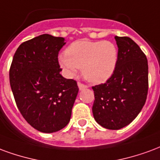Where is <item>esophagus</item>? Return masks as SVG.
Wrapping results in <instances>:
<instances>
[{"instance_id": "esophagus-1", "label": "esophagus", "mask_w": 160, "mask_h": 160, "mask_svg": "<svg viewBox=\"0 0 160 160\" xmlns=\"http://www.w3.org/2000/svg\"><path fill=\"white\" fill-rule=\"evenodd\" d=\"M78 88L80 90H82V89H85V88H88L86 85H84L83 83H81V82H78Z\"/></svg>"}]
</instances>
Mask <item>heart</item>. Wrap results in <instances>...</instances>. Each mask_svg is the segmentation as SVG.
Listing matches in <instances>:
<instances>
[{
	"label": "heart",
	"instance_id": "heart-1",
	"mask_svg": "<svg viewBox=\"0 0 160 160\" xmlns=\"http://www.w3.org/2000/svg\"><path fill=\"white\" fill-rule=\"evenodd\" d=\"M117 46L110 41H77L66 53L58 58L59 65L68 78L77 75L82 67V75L92 83H101L113 75L118 65Z\"/></svg>",
	"mask_w": 160,
	"mask_h": 160
}]
</instances>
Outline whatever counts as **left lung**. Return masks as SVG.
<instances>
[{"label": "left lung", "instance_id": "1", "mask_svg": "<svg viewBox=\"0 0 160 160\" xmlns=\"http://www.w3.org/2000/svg\"><path fill=\"white\" fill-rule=\"evenodd\" d=\"M118 65L105 83L92 87L95 121L108 129L129 124L142 111L148 90V65L140 47L127 37H115Z\"/></svg>", "mask_w": 160, "mask_h": 160}]
</instances>
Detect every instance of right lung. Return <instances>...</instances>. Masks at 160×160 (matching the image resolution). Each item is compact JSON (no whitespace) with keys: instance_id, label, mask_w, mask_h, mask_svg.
<instances>
[{"instance_id":"1","label":"right lung","mask_w":160,"mask_h":160,"mask_svg":"<svg viewBox=\"0 0 160 160\" xmlns=\"http://www.w3.org/2000/svg\"><path fill=\"white\" fill-rule=\"evenodd\" d=\"M65 38L43 34L24 42L12 59L9 80L22 116L43 133L68 124L78 93L77 82L63 78L58 61Z\"/></svg>"}]
</instances>
